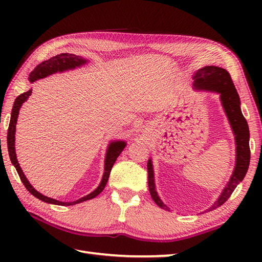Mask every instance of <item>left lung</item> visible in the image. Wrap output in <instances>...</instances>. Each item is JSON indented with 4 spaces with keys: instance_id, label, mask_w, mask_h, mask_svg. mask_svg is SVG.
I'll return each instance as SVG.
<instances>
[{
    "instance_id": "left-lung-1",
    "label": "left lung",
    "mask_w": 262,
    "mask_h": 262,
    "mask_svg": "<svg viewBox=\"0 0 262 262\" xmlns=\"http://www.w3.org/2000/svg\"><path fill=\"white\" fill-rule=\"evenodd\" d=\"M193 86L195 90L207 91L220 94V98L222 101V106L224 108V112L228 118L229 124L232 126L233 133L235 136V144H236V164L235 168L232 173V177L227 182V185L222 191L219 199L214 202V204L208 212L215 210L225 203L227 199L237 185L242 182L246 172L249 167L250 162V148H249V128L248 123L246 121L245 117L241 110V100L238 93H237L232 77L225 69L219 67L208 66L200 70H198L193 76ZM147 172H148V189L149 193L154 202L158 207L169 211L167 205L164 204L163 201L158 196L155 189V180H154V170L152 160L147 162Z\"/></svg>"
}]
</instances>
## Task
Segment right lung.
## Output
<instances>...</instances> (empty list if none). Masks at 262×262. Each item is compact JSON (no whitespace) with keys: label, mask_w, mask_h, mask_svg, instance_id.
I'll return each instance as SVG.
<instances>
[{"label":"right lung","mask_w":262,"mask_h":262,"mask_svg":"<svg viewBox=\"0 0 262 262\" xmlns=\"http://www.w3.org/2000/svg\"><path fill=\"white\" fill-rule=\"evenodd\" d=\"M87 60L80 57V55H75L72 53H61L55 55L53 58H50L49 60L41 62L40 64H38L35 70L29 74V81L30 83H33L37 80H40V78L47 77L48 75L54 74L57 72H63V71L67 70H72L75 69L77 67H81L83 64H86ZM31 95V90L20 94L19 96L15 99L14 101V106L12 109V115H11V121H10V125H9V131H7V148H9V154H10V158L12 164L15 166V168L17 170V173L19 175L20 180L23 181L24 186L26 187V189L28 191L35 195L36 198H38L39 200H41L43 202L47 203H51V204H57V205H74L77 203H81L83 201L86 200H91L93 198H95L96 195H98L104 188L106 187V184L108 181L110 171H112L113 166L115 164V162L117 161L118 156L120 155V153L123 150V148L125 147V142L124 141H114L112 143L109 144L108 148H107V153H106V158H105V171L104 175H102V179L100 181L99 186L94 190L93 192H91L90 194H87L81 199H78L76 201L73 202H62V201H58L55 199H52V198H48L43 195L42 193L38 192L37 190L29 184L28 179L26 178V176L24 175V172L20 168V166L18 164V161L16 158V153H15V131H16V122H17V118H18V114H19V109L21 107V105L25 102L28 97Z\"/></svg>","instance_id":"obj_1"}]
</instances>
